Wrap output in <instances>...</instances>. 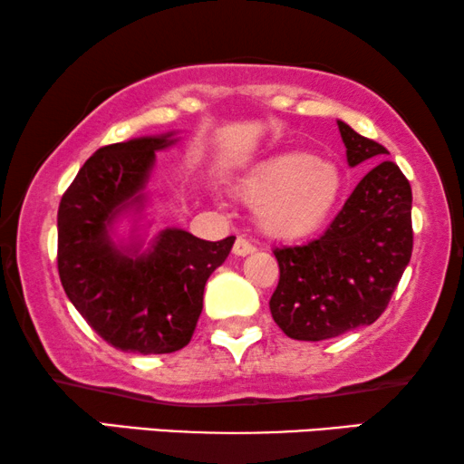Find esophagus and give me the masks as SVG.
Returning <instances> with one entry per match:
<instances>
[{
  "mask_svg": "<svg viewBox=\"0 0 464 464\" xmlns=\"http://www.w3.org/2000/svg\"><path fill=\"white\" fill-rule=\"evenodd\" d=\"M232 251H234V256L245 257V256H249V253L256 251V246H253L246 238L238 237V238H237V243H234V249H232Z\"/></svg>",
  "mask_w": 464,
  "mask_h": 464,
  "instance_id": "34e87169",
  "label": "esophagus"
}]
</instances>
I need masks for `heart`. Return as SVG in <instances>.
Here are the masks:
<instances>
[{
  "mask_svg": "<svg viewBox=\"0 0 464 464\" xmlns=\"http://www.w3.org/2000/svg\"><path fill=\"white\" fill-rule=\"evenodd\" d=\"M338 194L335 167L295 150L266 158L238 186L240 198L257 207L262 230L276 238L314 232L327 219Z\"/></svg>",
  "mask_w": 464,
  "mask_h": 464,
  "instance_id": "heart-1",
  "label": "heart"
}]
</instances>
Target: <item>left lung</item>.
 Instances as JSON below:
<instances>
[{
	"label": "left lung",
	"instance_id": "obj_1",
	"mask_svg": "<svg viewBox=\"0 0 464 464\" xmlns=\"http://www.w3.org/2000/svg\"><path fill=\"white\" fill-rule=\"evenodd\" d=\"M351 167L378 162L384 145L340 122ZM411 188L395 162L382 160L357 183L319 238L276 246L278 285L270 313L285 335L319 342L372 325L389 306L410 264Z\"/></svg>",
	"mask_w": 464,
	"mask_h": 464
}]
</instances>
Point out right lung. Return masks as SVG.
Listing matches in <instances>:
<instances>
[{
  "label": "right lung",
  "mask_w": 464,
  "mask_h": 464,
  "mask_svg": "<svg viewBox=\"0 0 464 464\" xmlns=\"http://www.w3.org/2000/svg\"><path fill=\"white\" fill-rule=\"evenodd\" d=\"M173 139L141 137L94 151L59 205V276L75 310L107 344L164 354L192 340L207 278L226 262L234 237L218 243L186 230L160 232L151 249L120 251L113 219L141 202L158 150Z\"/></svg>",
  "instance_id": "add662e5"
}]
</instances>
